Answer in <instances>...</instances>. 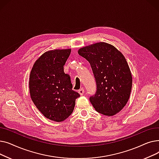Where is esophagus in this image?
I'll list each match as a JSON object with an SVG mask.
<instances>
[{
  "mask_svg": "<svg viewBox=\"0 0 159 159\" xmlns=\"http://www.w3.org/2000/svg\"><path fill=\"white\" fill-rule=\"evenodd\" d=\"M84 89L83 88H80L79 90V93L80 95H84Z\"/></svg>",
  "mask_w": 159,
  "mask_h": 159,
  "instance_id": "1",
  "label": "esophagus"
}]
</instances>
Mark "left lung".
Wrapping results in <instances>:
<instances>
[{"label":"left lung","mask_w":159,"mask_h":159,"mask_svg":"<svg viewBox=\"0 0 159 159\" xmlns=\"http://www.w3.org/2000/svg\"><path fill=\"white\" fill-rule=\"evenodd\" d=\"M78 53L89 62L96 80L91 104L104 115L118 113L127 104L132 88V75L123 54L104 42L82 47Z\"/></svg>","instance_id":"1"}]
</instances>
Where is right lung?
<instances>
[{
    "label": "right lung",
    "instance_id": "1",
    "mask_svg": "<svg viewBox=\"0 0 159 159\" xmlns=\"http://www.w3.org/2000/svg\"><path fill=\"white\" fill-rule=\"evenodd\" d=\"M71 51L58 49L46 52L35 62L30 75L33 102L45 117L58 122L72 113L75 100L80 97L72 90L70 76L64 72Z\"/></svg>",
    "mask_w": 159,
    "mask_h": 159
}]
</instances>
